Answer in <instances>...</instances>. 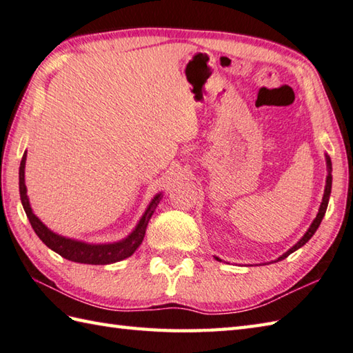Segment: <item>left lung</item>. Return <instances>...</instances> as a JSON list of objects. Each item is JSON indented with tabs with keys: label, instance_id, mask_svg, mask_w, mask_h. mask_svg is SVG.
<instances>
[{
	"label": "left lung",
	"instance_id": "left-lung-1",
	"mask_svg": "<svg viewBox=\"0 0 353 353\" xmlns=\"http://www.w3.org/2000/svg\"><path fill=\"white\" fill-rule=\"evenodd\" d=\"M326 161H327V178H326V189H325V196H323V201H321V205H320V210H319V214H317V218L314 219V222L311 224V227H309V230L307 232L305 233V236L301 237V239L296 243V245H294L291 250H288L285 254H282L280 256L277 261H282V259H285V257H288L290 256L291 253H294V251L296 250H299L300 247H303L305 243L311 239V237L314 236V233L317 232V228L320 227V224H321V219H323V216H325V213H326V208H327V203H329V196H330V187H332V175H330V172H332V163H330V158L329 157H326Z\"/></svg>",
	"mask_w": 353,
	"mask_h": 353
}]
</instances>
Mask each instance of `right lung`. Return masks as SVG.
Here are the masks:
<instances>
[{"label": "right lung", "instance_id": "1", "mask_svg": "<svg viewBox=\"0 0 353 353\" xmlns=\"http://www.w3.org/2000/svg\"><path fill=\"white\" fill-rule=\"evenodd\" d=\"M26 157H27V154L24 152L23 160H21V166H19L21 203H23L26 214H27L28 221H30L34 233L38 234L39 239L44 242L48 248H52L53 251H56L57 254H61L62 257L68 259V261H71V262L106 265V263L123 261V259L131 256L134 251L140 247V243L143 242V237H145V233H146L148 222H149L150 216H152V213L157 208L158 203H160L161 195H157L152 199V203H150V205L148 207L146 213L143 214V218L140 219L139 225H137L134 232L123 241L116 242V243H102V245H91V243L67 239V237H62L59 234L50 232V230L44 224H42V222L36 218L34 213L32 212L30 204H28L27 189H26V183H24Z\"/></svg>", "mask_w": 353, "mask_h": 353}]
</instances>
